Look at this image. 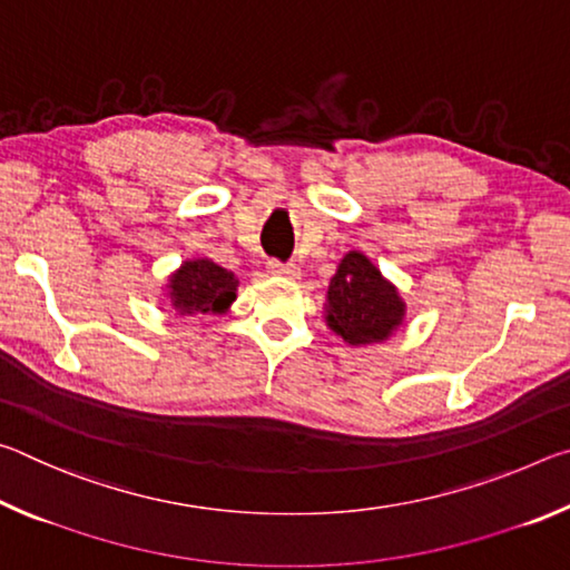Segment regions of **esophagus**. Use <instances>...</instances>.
Here are the masks:
<instances>
[{"label":"esophagus","instance_id":"obj_1","mask_svg":"<svg viewBox=\"0 0 570 570\" xmlns=\"http://www.w3.org/2000/svg\"><path fill=\"white\" fill-rule=\"evenodd\" d=\"M268 272L274 276H286V278H296L298 276V266L296 264H284V262H268Z\"/></svg>","mask_w":570,"mask_h":570}]
</instances>
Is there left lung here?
I'll return each mask as SVG.
<instances>
[{"label": "left lung", "mask_w": 570, "mask_h": 570, "mask_svg": "<svg viewBox=\"0 0 570 570\" xmlns=\"http://www.w3.org/2000/svg\"><path fill=\"white\" fill-rule=\"evenodd\" d=\"M326 322L350 344L382 342L397 330L404 304L394 286L370 264V258L346 254L330 284Z\"/></svg>", "instance_id": "left-lung-1"}]
</instances>
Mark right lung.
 Segmentation results:
<instances>
[{"instance_id":"obj_1","label":"right lung","mask_w":570,"mask_h":570,"mask_svg":"<svg viewBox=\"0 0 570 570\" xmlns=\"http://www.w3.org/2000/svg\"><path fill=\"white\" fill-rule=\"evenodd\" d=\"M238 278L208 258L186 262L170 276V298L180 314L224 312L236 298Z\"/></svg>"}]
</instances>
